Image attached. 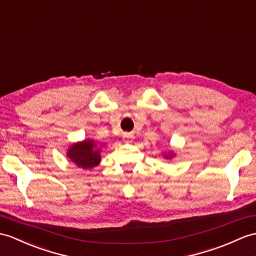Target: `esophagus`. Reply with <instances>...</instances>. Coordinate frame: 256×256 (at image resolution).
I'll return each instance as SVG.
<instances>
[{
    "label": "esophagus",
    "mask_w": 256,
    "mask_h": 256,
    "mask_svg": "<svg viewBox=\"0 0 256 256\" xmlns=\"http://www.w3.org/2000/svg\"><path fill=\"white\" fill-rule=\"evenodd\" d=\"M123 138H124V140H130L133 138V133H130V132H126V133H123Z\"/></svg>",
    "instance_id": "esophagus-1"
}]
</instances>
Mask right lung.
Here are the masks:
<instances>
[{
    "label": "right lung",
    "instance_id": "obj_1",
    "mask_svg": "<svg viewBox=\"0 0 256 256\" xmlns=\"http://www.w3.org/2000/svg\"><path fill=\"white\" fill-rule=\"evenodd\" d=\"M96 144L92 140H84L74 144L68 150V156L72 162L80 168L89 169L96 167L100 162L99 150H94Z\"/></svg>",
    "mask_w": 256,
    "mask_h": 256
}]
</instances>
